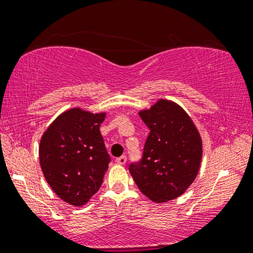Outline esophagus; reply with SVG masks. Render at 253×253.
<instances>
[{
  "instance_id": "34e87169",
  "label": "esophagus",
  "mask_w": 253,
  "mask_h": 253,
  "mask_svg": "<svg viewBox=\"0 0 253 253\" xmlns=\"http://www.w3.org/2000/svg\"><path fill=\"white\" fill-rule=\"evenodd\" d=\"M126 155H122V157L116 158V164L126 165Z\"/></svg>"
}]
</instances>
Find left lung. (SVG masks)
<instances>
[{
  "instance_id": "left-lung-1",
  "label": "left lung",
  "mask_w": 253,
  "mask_h": 253,
  "mask_svg": "<svg viewBox=\"0 0 253 253\" xmlns=\"http://www.w3.org/2000/svg\"><path fill=\"white\" fill-rule=\"evenodd\" d=\"M150 130L140 160L129 170L145 196L157 203L181 196L195 181L202 161V139L181 107L160 100L139 113Z\"/></svg>"
}]
</instances>
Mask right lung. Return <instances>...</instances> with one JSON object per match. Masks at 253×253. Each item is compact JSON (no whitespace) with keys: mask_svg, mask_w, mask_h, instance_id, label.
<instances>
[{"mask_svg":"<svg viewBox=\"0 0 253 253\" xmlns=\"http://www.w3.org/2000/svg\"><path fill=\"white\" fill-rule=\"evenodd\" d=\"M105 114L70 109L43 133L39 158L53 191L74 206L84 205L102 184L110 155L100 133Z\"/></svg>","mask_w":253,"mask_h":253,"instance_id":"right-lung-1","label":"right lung"}]
</instances>
